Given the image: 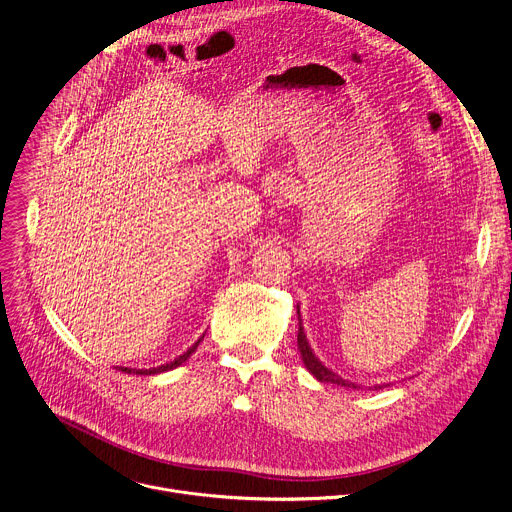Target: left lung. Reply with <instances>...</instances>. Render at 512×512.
Listing matches in <instances>:
<instances>
[{"label": "left lung", "instance_id": "8db88e82", "mask_svg": "<svg viewBox=\"0 0 512 512\" xmlns=\"http://www.w3.org/2000/svg\"><path fill=\"white\" fill-rule=\"evenodd\" d=\"M297 313H299V307H297ZM301 317V313H299ZM297 344H299V352H301V358H303V364L305 368L319 380V382H329V384H337V386H346V388H358L356 382H350L346 378H342L339 374H335L333 370H329L311 350L309 342H307V335H305V329H303V323L299 319V335H297ZM374 388H380V386H374Z\"/></svg>", "mask_w": 512, "mask_h": 512}]
</instances>
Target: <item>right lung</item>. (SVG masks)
Masks as SVG:
<instances>
[{"label": "right lung", "instance_id": "1", "mask_svg": "<svg viewBox=\"0 0 512 512\" xmlns=\"http://www.w3.org/2000/svg\"><path fill=\"white\" fill-rule=\"evenodd\" d=\"M199 342L201 339H197V342L185 352V354H181L179 358H175L173 362H168V364H162V366H156V368H148V370H136V374H146V376H150V374H160V372H168V370H175V368H179L183 362H187L189 358H191V354L197 350V346H199ZM122 372H134L132 368H120Z\"/></svg>", "mask_w": 512, "mask_h": 512}]
</instances>
